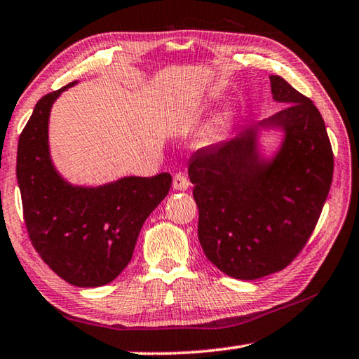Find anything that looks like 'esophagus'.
Segmentation results:
<instances>
[{
  "label": "esophagus",
  "mask_w": 359,
  "mask_h": 359,
  "mask_svg": "<svg viewBox=\"0 0 359 359\" xmlns=\"http://www.w3.org/2000/svg\"><path fill=\"white\" fill-rule=\"evenodd\" d=\"M172 185H174L175 190L184 191V190H187L190 187V182L187 180V177H185L184 174H175L174 175V180H172Z\"/></svg>",
  "instance_id": "34e87169"
}]
</instances>
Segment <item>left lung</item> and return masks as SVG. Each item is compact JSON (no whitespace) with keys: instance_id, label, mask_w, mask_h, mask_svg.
<instances>
[{"instance_id":"obj_1","label":"left lung","mask_w":359,"mask_h":359,"mask_svg":"<svg viewBox=\"0 0 359 359\" xmlns=\"http://www.w3.org/2000/svg\"><path fill=\"white\" fill-rule=\"evenodd\" d=\"M270 83L273 99L287 107L200 150L189 164L203 251L236 280L286 269L315 230L332 184L334 155L321 113L281 76L271 75ZM259 127L283 130L273 158L258 153Z\"/></svg>"}]
</instances>
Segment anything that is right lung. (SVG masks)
Returning <instances> with one entry per match:
<instances>
[{"mask_svg":"<svg viewBox=\"0 0 359 359\" xmlns=\"http://www.w3.org/2000/svg\"><path fill=\"white\" fill-rule=\"evenodd\" d=\"M76 81L38 100L17 147L25 226L33 248L62 280L78 287L111 283L133 259L147 217L169 193L172 177H123L100 187L72 185L49 155L54 100Z\"/></svg>","mask_w":359,"mask_h":359,"instance_id":"obj_1","label":"right lung"}]
</instances>
